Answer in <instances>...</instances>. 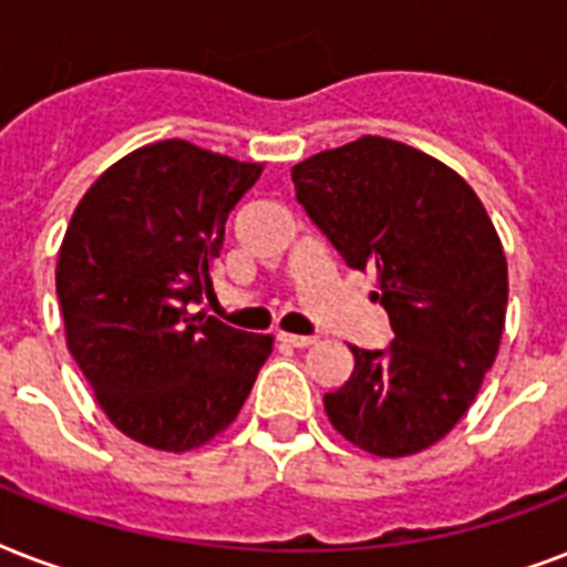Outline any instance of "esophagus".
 Masks as SVG:
<instances>
[{
    "label": "esophagus",
    "mask_w": 567,
    "mask_h": 567,
    "mask_svg": "<svg viewBox=\"0 0 567 567\" xmlns=\"http://www.w3.org/2000/svg\"><path fill=\"white\" fill-rule=\"evenodd\" d=\"M279 341H282V344H288V347H311L315 344V338L311 336H293V332H279Z\"/></svg>",
    "instance_id": "34e87169"
}]
</instances>
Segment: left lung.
<instances>
[{
    "label": "left lung",
    "mask_w": 567,
    "mask_h": 567,
    "mask_svg": "<svg viewBox=\"0 0 567 567\" xmlns=\"http://www.w3.org/2000/svg\"><path fill=\"white\" fill-rule=\"evenodd\" d=\"M297 203L350 267H373L394 341L353 350L323 396L364 453L412 456L456 426L501 350L509 270L501 235L456 171L400 141L364 135L291 167Z\"/></svg>",
    "instance_id": "obj_1"
}]
</instances>
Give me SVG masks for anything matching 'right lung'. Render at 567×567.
Instances as JSON below:
<instances>
[{"mask_svg": "<svg viewBox=\"0 0 567 567\" xmlns=\"http://www.w3.org/2000/svg\"><path fill=\"white\" fill-rule=\"evenodd\" d=\"M265 171L190 141L114 162L75 205L55 267L66 350L114 426L185 453L220 435L274 336H249L190 302L212 291L229 212Z\"/></svg>", "mask_w": 567, "mask_h": 567, "instance_id": "right-lung-1", "label": "right lung"}]
</instances>
